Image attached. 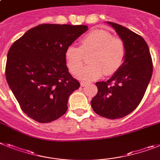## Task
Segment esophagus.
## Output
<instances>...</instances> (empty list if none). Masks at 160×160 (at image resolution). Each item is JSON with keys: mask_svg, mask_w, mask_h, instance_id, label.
I'll use <instances>...</instances> for the list:
<instances>
[{"mask_svg": "<svg viewBox=\"0 0 160 160\" xmlns=\"http://www.w3.org/2000/svg\"><path fill=\"white\" fill-rule=\"evenodd\" d=\"M87 82H80V86H81L82 87H85V86H87Z\"/></svg>", "mask_w": 160, "mask_h": 160, "instance_id": "1", "label": "esophagus"}]
</instances>
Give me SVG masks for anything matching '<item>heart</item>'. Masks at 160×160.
<instances>
[{
    "label": "heart",
    "mask_w": 160,
    "mask_h": 160,
    "mask_svg": "<svg viewBox=\"0 0 160 160\" xmlns=\"http://www.w3.org/2000/svg\"><path fill=\"white\" fill-rule=\"evenodd\" d=\"M91 54L88 67L79 71L84 60V54ZM125 56V43L121 39L113 37L109 31L95 29L82 39L81 47L70 45L65 53L68 69L78 78L84 82L94 81L105 73H116L122 65Z\"/></svg>",
    "instance_id": "1"
}]
</instances>
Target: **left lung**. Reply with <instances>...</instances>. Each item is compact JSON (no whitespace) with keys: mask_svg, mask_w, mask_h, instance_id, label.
<instances>
[{"mask_svg":"<svg viewBox=\"0 0 160 160\" xmlns=\"http://www.w3.org/2000/svg\"><path fill=\"white\" fill-rule=\"evenodd\" d=\"M107 23L125 43V59L111 78L95 83L98 93L91 103L98 115L114 120L129 115L138 106L152 76L153 65L148 45L142 36L119 24Z\"/></svg>","mask_w":160,"mask_h":160,"instance_id":"8db88e82","label":"left lung"}]
</instances>
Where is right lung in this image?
Wrapping results in <instances>:
<instances>
[{"label": "right lung", "instance_id": "1", "mask_svg": "<svg viewBox=\"0 0 160 160\" xmlns=\"http://www.w3.org/2000/svg\"><path fill=\"white\" fill-rule=\"evenodd\" d=\"M88 27L42 24L12 44L5 77L20 108L31 119L48 123L63 116L71 94L80 87L69 73L65 53Z\"/></svg>", "mask_w": 160, "mask_h": 160}]
</instances>
